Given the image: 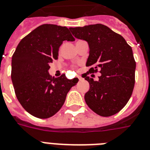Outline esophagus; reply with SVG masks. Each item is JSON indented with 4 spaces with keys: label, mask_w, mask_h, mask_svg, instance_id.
Returning <instances> with one entry per match:
<instances>
[{
    "label": "esophagus",
    "mask_w": 150,
    "mask_h": 150,
    "mask_svg": "<svg viewBox=\"0 0 150 150\" xmlns=\"http://www.w3.org/2000/svg\"><path fill=\"white\" fill-rule=\"evenodd\" d=\"M78 79H79V81H81V80H82V78H81V76H78Z\"/></svg>",
    "instance_id": "obj_1"
}]
</instances>
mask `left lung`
<instances>
[{
  "label": "left lung",
  "mask_w": 150,
  "mask_h": 150,
  "mask_svg": "<svg viewBox=\"0 0 150 150\" xmlns=\"http://www.w3.org/2000/svg\"><path fill=\"white\" fill-rule=\"evenodd\" d=\"M69 30L75 38L87 41L90 50L86 66L91 68L83 76L90 85L85 102L98 115H114L127 104L134 88L136 62L132 48L123 36L100 23ZM98 70V81L87 76Z\"/></svg>",
  "instance_id": "left-lung-1"
}]
</instances>
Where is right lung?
Returning <instances> with one entry per match:
<instances>
[{
  "instance_id": "right-lung-1",
  "label": "right lung",
  "mask_w": 150,
  "mask_h": 150,
  "mask_svg": "<svg viewBox=\"0 0 150 150\" xmlns=\"http://www.w3.org/2000/svg\"><path fill=\"white\" fill-rule=\"evenodd\" d=\"M65 40H75L67 27L42 24L21 40L12 56L11 80L17 100L36 117L46 119L56 114L77 83L65 74L54 78L48 71Z\"/></svg>"
}]
</instances>
